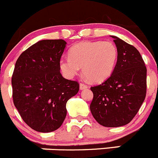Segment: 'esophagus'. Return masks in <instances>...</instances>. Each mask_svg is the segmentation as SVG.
<instances>
[{"label": "esophagus", "mask_w": 158, "mask_h": 158, "mask_svg": "<svg viewBox=\"0 0 158 158\" xmlns=\"http://www.w3.org/2000/svg\"><path fill=\"white\" fill-rule=\"evenodd\" d=\"M87 87H88V86H87V84H84V83H81V84H80V89H81V90H84V89L87 88Z\"/></svg>", "instance_id": "1"}]
</instances>
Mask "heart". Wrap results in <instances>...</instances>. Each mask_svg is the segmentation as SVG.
Instances as JSON below:
<instances>
[{"label": "heart", "mask_w": 158, "mask_h": 158, "mask_svg": "<svg viewBox=\"0 0 158 158\" xmlns=\"http://www.w3.org/2000/svg\"><path fill=\"white\" fill-rule=\"evenodd\" d=\"M118 56V48L111 41L81 42L71 48L69 57L60 59L59 65L68 77L75 76L82 68L86 78L99 83L112 74Z\"/></svg>", "instance_id": "obj_1"}]
</instances>
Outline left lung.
Segmentation results:
<instances>
[{"instance_id": "obj_1", "label": "left lung", "mask_w": 158, "mask_h": 158, "mask_svg": "<svg viewBox=\"0 0 158 158\" xmlns=\"http://www.w3.org/2000/svg\"><path fill=\"white\" fill-rule=\"evenodd\" d=\"M111 37L118 51L116 66L109 78L90 87L94 98L90 109L101 125L116 127L130 123L143 104L147 92V68L137 48Z\"/></svg>"}]
</instances>
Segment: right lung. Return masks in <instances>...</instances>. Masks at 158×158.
Listing matches in <instances>:
<instances>
[{
    "label": "right lung",
    "instance_id": "add662e5",
    "mask_svg": "<svg viewBox=\"0 0 158 158\" xmlns=\"http://www.w3.org/2000/svg\"><path fill=\"white\" fill-rule=\"evenodd\" d=\"M66 41L43 40L19 56L12 75V96L23 121L34 131L48 133L61 126L66 104L79 90V84L63 77L60 57Z\"/></svg>",
    "mask_w": 158,
    "mask_h": 158
}]
</instances>
